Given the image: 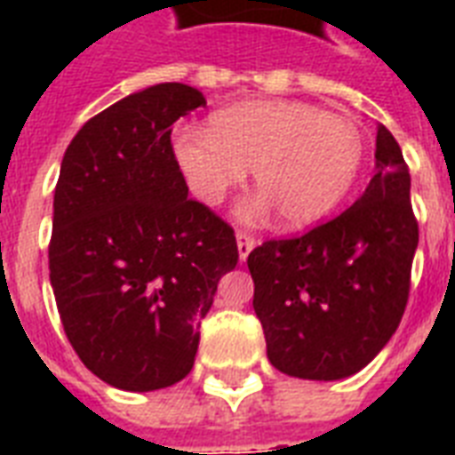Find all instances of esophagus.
Returning <instances> with one entry per match:
<instances>
[{
    "label": "esophagus",
    "mask_w": 455,
    "mask_h": 455,
    "mask_svg": "<svg viewBox=\"0 0 455 455\" xmlns=\"http://www.w3.org/2000/svg\"><path fill=\"white\" fill-rule=\"evenodd\" d=\"M235 241H238V257H241V262H245L250 252H252V248L257 245V241L250 234H245V231H238Z\"/></svg>",
    "instance_id": "34e87169"
}]
</instances>
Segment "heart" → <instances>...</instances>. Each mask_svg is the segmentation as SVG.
Wrapping results in <instances>:
<instances>
[{
	"label": "heart",
	"instance_id": "heart-1",
	"mask_svg": "<svg viewBox=\"0 0 455 455\" xmlns=\"http://www.w3.org/2000/svg\"><path fill=\"white\" fill-rule=\"evenodd\" d=\"M172 148L198 200L217 205L255 170L262 196L243 214L259 220L276 207L295 228L328 217L363 160L354 120L302 101L235 103L212 113L210 130L181 127Z\"/></svg>",
	"mask_w": 455,
	"mask_h": 455
}]
</instances>
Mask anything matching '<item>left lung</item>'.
I'll return each mask as SVG.
<instances>
[{"instance_id": "left-lung-1", "label": "left lung", "mask_w": 455, "mask_h": 455, "mask_svg": "<svg viewBox=\"0 0 455 455\" xmlns=\"http://www.w3.org/2000/svg\"><path fill=\"white\" fill-rule=\"evenodd\" d=\"M416 248L409 167L378 124L363 196L304 235L250 252L252 307L271 366L302 380H342L368 366L399 328Z\"/></svg>"}]
</instances>
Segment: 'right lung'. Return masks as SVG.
I'll return each mask as SVG.
<instances>
[{
  "label": "right lung",
  "instance_id": "obj_1",
  "mask_svg": "<svg viewBox=\"0 0 455 455\" xmlns=\"http://www.w3.org/2000/svg\"><path fill=\"white\" fill-rule=\"evenodd\" d=\"M205 106L163 82L84 123L60 163L49 243L60 323L82 363L127 392L191 373L200 321L238 264L234 228L198 200L172 151V124Z\"/></svg>",
  "mask_w": 455,
  "mask_h": 455
}]
</instances>
